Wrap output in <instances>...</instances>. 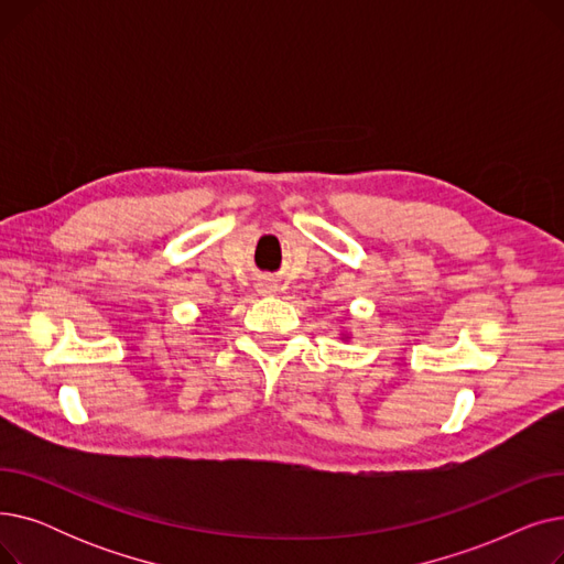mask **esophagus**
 I'll return each mask as SVG.
<instances>
[{
    "label": "esophagus",
    "mask_w": 564,
    "mask_h": 564,
    "mask_svg": "<svg viewBox=\"0 0 564 564\" xmlns=\"http://www.w3.org/2000/svg\"><path fill=\"white\" fill-rule=\"evenodd\" d=\"M264 292H272V285H264Z\"/></svg>",
    "instance_id": "1"
}]
</instances>
